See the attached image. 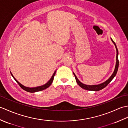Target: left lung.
I'll return each instance as SVG.
<instances>
[{"label":"left lung","instance_id":"1","mask_svg":"<svg viewBox=\"0 0 128 128\" xmlns=\"http://www.w3.org/2000/svg\"><path fill=\"white\" fill-rule=\"evenodd\" d=\"M111 40H112V42L114 43V44L115 45V47H116V64L114 71L112 75L110 76V77L109 78H108L107 80H106L105 82H103L102 84H98V85H85V84H84L82 83H81L80 81L78 80V78H77L76 76L74 73L73 72V74H74V75L75 76V79H76V81L77 84L81 87V88H82L85 89V90H89V91H100V90H102L103 88H104L106 86H107L108 85V84H109L110 82V81L113 79V78L116 76V72H118V66H119L118 50V49H117V47H116V44L115 42L113 41V40L112 38H111Z\"/></svg>","mask_w":128,"mask_h":128}]
</instances>
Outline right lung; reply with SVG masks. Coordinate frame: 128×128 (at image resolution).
<instances>
[{"label": "right lung", "mask_w": 128, "mask_h": 128, "mask_svg": "<svg viewBox=\"0 0 128 128\" xmlns=\"http://www.w3.org/2000/svg\"><path fill=\"white\" fill-rule=\"evenodd\" d=\"M56 72V71L54 72L53 75H52V76L50 79L48 81L47 83H46V84H44V85H43L42 86L36 87V88H28V87L24 86V85H22V84H21L20 82H19L17 80H16L14 77V76L12 75V73L11 72H10V74H11V75H12V76L13 77V78H14V80L16 81V82L18 84L19 86H20L21 88H22L23 90H24L26 91H28V92H32H32H35L42 91V90H43L46 89L47 88H48V87H50V85L52 84V83L53 80H54V76H55Z\"/></svg>", "instance_id": "right-lung-1"}]
</instances>
